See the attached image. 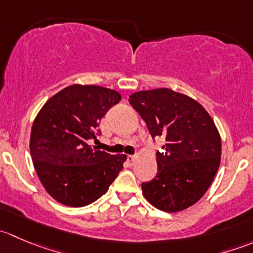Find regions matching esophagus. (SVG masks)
<instances>
[{"instance_id":"34e87169","label":"esophagus","mask_w":253,"mask_h":253,"mask_svg":"<svg viewBox=\"0 0 253 253\" xmlns=\"http://www.w3.org/2000/svg\"><path fill=\"white\" fill-rule=\"evenodd\" d=\"M137 160V155H128L127 157V162L129 163V165H133Z\"/></svg>"}]
</instances>
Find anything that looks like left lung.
<instances>
[{"instance_id": "8db88e82", "label": "left lung", "mask_w": 253, "mask_h": 253, "mask_svg": "<svg viewBox=\"0 0 253 253\" xmlns=\"http://www.w3.org/2000/svg\"><path fill=\"white\" fill-rule=\"evenodd\" d=\"M153 138L165 137L157 152L158 172L142 183L148 202L175 213L203 197L220 165L221 139L211 115L200 103L168 88L129 95Z\"/></svg>"}]
</instances>
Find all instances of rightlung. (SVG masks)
Instances as JSON below:
<instances>
[{
    "mask_svg": "<svg viewBox=\"0 0 253 253\" xmlns=\"http://www.w3.org/2000/svg\"><path fill=\"white\" fill-rule=\"evenodd\" d=\"M121 94L99 85L73 84L51 96L37 115L30 155L48 195L68 207L93 203L124 169L126 155L89 145L99 122Z\"/></svg>",
    "mask_w": 253,
    "mask_h": 253,
    "instance_id": "add662e5",
    "label": "right lung"
}]
</instances>
